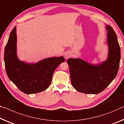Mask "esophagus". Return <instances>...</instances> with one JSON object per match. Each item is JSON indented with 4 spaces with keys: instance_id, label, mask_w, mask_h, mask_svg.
I'll list each match as a JSON object with an SVG mask.
<instances>
[{
    "instance_id": "obj_1",
    "label": "esophagus",
    "mask_w": 124,
    "mask_h": 124,
    "mask_svg": "<svg viewBox=\"0 0 124 124\" xmlns=\"http://www.w3.org/2000/svg\"><path fill=\"white\" fill-rule=\"evenodd\" d=\"M64 58H65L67 60V59L69 58L71 56V54H70V53L69 52H67L65 53V54H64Z\"/></svg>"
}]
</instances>
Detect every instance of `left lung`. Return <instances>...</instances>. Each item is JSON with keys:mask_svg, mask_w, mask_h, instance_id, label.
Returning <instances> with one entry per match:
<instances>
[{"mask_svg": "<svg viewBox=\"0 0 124 124\" xmlns=\"http://www.w3.org/2000/svg\"><path fill=\"white\" fill-rule=\"evenodd\" d=\"M106 29L108 46L107 60L97 64L90 63L79 58L67 60L72 85L80 93H101L115 79L118 72L120 47L113 29L106 25Z\"/></svg>", "mask_w": 124, "mask_h": 124, "instance_id": "8db88e82", "label": "left lung"}]
</instances>
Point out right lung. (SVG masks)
Segmentation results:
<instances>
[{"instance_id": "right-lung-1", "label": "right lung", "mask_w": 124, "mask_h": 124, "mask_svg": "<svg viewBox=\"0 0 124 124\" xmlns=\"http://www.w3.org/2000/svg\"><path fill=\"white\" fill-rule=\"evenodd\" d=\"M16 26L10 34L4 51L8 77L23 93L31 94L44 91L49 87L56 68L64 62L63 56L45 58L36 63L21 61L17 55Z\"/></svg>"}]
</instances>
